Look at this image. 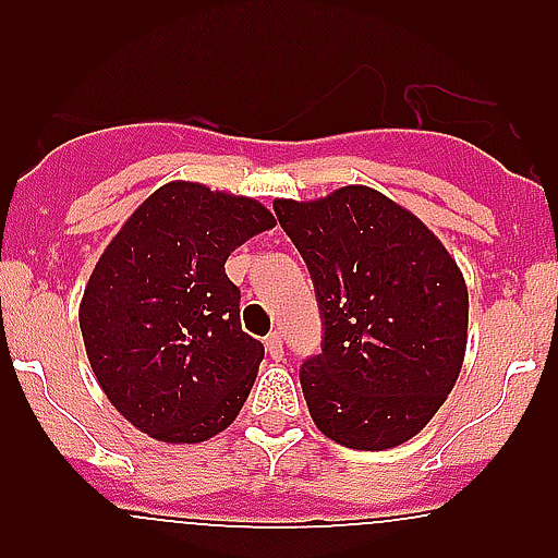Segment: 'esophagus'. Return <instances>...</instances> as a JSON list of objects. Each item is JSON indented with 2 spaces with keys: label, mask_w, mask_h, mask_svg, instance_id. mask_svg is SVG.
Listing matches in <instances>:
<instances>
[{
  "label": "esophagus",
  "mask_w": 558,
  "mask_h": 558,
  "mask_svg": "<svg viewBox=\"0 0 558 558\" xmlns=\"http://www.w3.org/2000/svg\"><path fill=\"white\" fill-rule=\"evenodd\" d=\"M264 345H267V353L275 359V362L283 359V335H280V331H272V335L264 337Z\"/></svg>",
  "instance_id": "1"
}]
</instances>
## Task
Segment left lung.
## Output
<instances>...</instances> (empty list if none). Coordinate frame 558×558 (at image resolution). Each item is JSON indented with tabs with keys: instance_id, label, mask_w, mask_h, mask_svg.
<instances>
[{
	"instance_id": "left-lung-1",
	"label": "left lung",
	"mask_w": 558,
	"mask_h": 558,
	"mask_svg": "<svg viewBox=\"0 0 558 558\" xmlns=\"http://www.w3.org/2000/svg\"><path fill=\"white\" fill-rule=\"evenodd\" d=\"M320 311V353L300 367L329 440L384 451L418 435L461 373L466 286L440 240L367 185L275 202Z\"/></svg>"
}]
</instances>
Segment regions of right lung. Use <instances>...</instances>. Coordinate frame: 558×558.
Segmentation results:
<instances>
[{
	"label": "right lung",
	"mask_w": 558,
	"mask_h": 558,
	"mask_svg": "<svg viewBox=\"0 0 558 558\" xmlns=\"http://www.w3.org/2000/svg\"><path fill=\"white\" fill-rule=\"evenodd\" d=\"M275 227L256 199L167 183L107 245L81 302L88 362L145 435L202 442L238 418L264 345L240 326L229 253Z\"/></svg>",
	"instance_id": "obj_1"
}]
</instances>
